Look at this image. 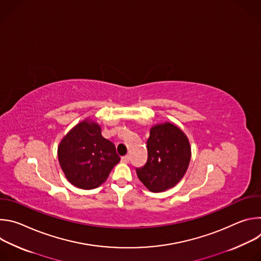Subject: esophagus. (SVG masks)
Masks as SVG:
<instances>
[{
    "mask_svg": "<svg viewBox=\"0 0 261 261\" xmlns=\"http://www.w3.org/2000/svg\"><path fill=\"white\" fill-rule=\"evenodd\" d=\"M129 161H130V156H129V155H126V156L122 157V162H124V163H128Z\"/></svg>",
    "mask_w": 261,
    "mask_h": 261,
    "instance_id": "1",
    "label": "esophagus"
}]
</instances>
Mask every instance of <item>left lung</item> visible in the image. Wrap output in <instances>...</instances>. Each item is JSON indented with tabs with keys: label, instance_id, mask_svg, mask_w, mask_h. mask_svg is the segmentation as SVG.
<instances>
[{
	"label": "left lung",
	"instance_id": "8db88e82",
	"mask_svg": "<svg viewBox=\"0 0 261 261\" xmlns=\"http://www.w3.org/2000/svg\"><path fill=\"white\" fill-rule=\"evenodd\" d=\"M146 147V163L136 168L138 178L152 192L172 188L190 162L191 148L187 136L173 124H160L151 129Z\"/></svg>",
	"mask_w": 261,
	"mask_h": 261
}]
</instances>
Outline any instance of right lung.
<instances>
[{
    "instance_id": "right-lung-1",
    "label": "right lung",
    "mask_w": 261,
    "mask_h": 261,
    "mask_svg": "<svg viewBox=\"0 0 261 261\" xmlns=\"http://www.w3.org/2000/svg\"><path fill=\"white\" fill-rule=\"evenodd\" d=\"M58 157L67 179L85 190L99 187L121 160L115 144L101 135L100 126L89 121L80 123L63 138Z\"/></svg>"
}]
</instances>
